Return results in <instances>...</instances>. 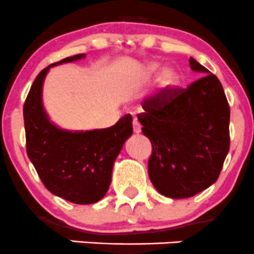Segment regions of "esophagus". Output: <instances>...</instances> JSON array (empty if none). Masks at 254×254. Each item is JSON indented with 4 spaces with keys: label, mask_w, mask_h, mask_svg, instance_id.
Instances as JSON below:
<instances>
[{
    "label": "esophagus",
    "mask_w": 254,
    "mask_h": 254,
    "mask_svg": "<svg viewBox=\"0 0 254 254\" xmlns=\"http://www.w3.org/2000/svg\"><path fill=\"white\" fill-rule=\"evenodd\" d=\"M132 130H134L135 134H140L141 132V125L136 120H134V123H132Z\"/></svg>",
    "instance_id": "1"
}]
</instances>
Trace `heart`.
<instances>
[{
	"label": "heart",
	"instance_id": "obj_1",
	"mask_svg": "<svg viewBox=\"0 0 254 254\" xmlns=\"http://www.w3.org/2000/svg\"><path fill=\"white\" fill-rule=\"evenodd\" d=\"M158 65L157 64H150L148 66H146L145 68V75L146 76H152L155 75V72L157 71ZM179 76L177 73V71L172 67H166L158 73L157 77V87L162 92H167L170 89L175 88L178 84Z\"/></svg>",
	"mask_w": 254,
	"mask_h": 254
}]
</instances>
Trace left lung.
<instances>
[{
    "mask_svg": "<svg viewBox=\"0 0 254 254\" xmlns=\"http://www.w3.org/2000/svg\"><path fill=\"white\" fill-rule=\"evenodd\" d=\"M189 64L203 77L187 88L148 97L137 114L152 145L148 177L162 195L173 199L193 196L215 183L230 150V106L221 82L194 59Z\"/></svg>",
    "mask_w": 254,
    "mask_h": 254,
    "instance_id": "8db88e82",
    "label": "left lung"
}]
</instances>
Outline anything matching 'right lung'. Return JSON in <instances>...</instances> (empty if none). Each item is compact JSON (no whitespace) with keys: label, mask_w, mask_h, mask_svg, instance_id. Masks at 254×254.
<instances>
[{"label":"right lung","mask_w":254,"mask_h":254,"mask_svg":"<svg viewBox=\"0 0 254 254\" xmlns=\"http://www.w3.org/2000/svg\"><path fill=\"white\" fill-rule=\"evenodd\" d=\"M70 56L40 71L23 106L25 147L49 191L75 204H93L106 195L112 170L125 140L132 134V117L124 115L107 129L71 132L49 122L42 104V87L49 68L83 58Z\"/></svg>","instance_id":"obj_1"}]
</instances>
